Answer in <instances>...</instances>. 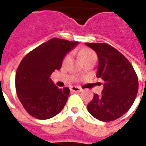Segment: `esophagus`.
Returning a JSON list of instances; mask_svg holds the SVG:
<instances>
[{"instance_id": "esophagus-1", "label": "esophagus", "mask_w": 146, "mask_h": 146, "mask_svg": "<svg viewBox=\"0 0 146 146\" xmlns=\"http://www.w3.org/2000/svg\"><path fill=\"white\" fill-rule=\"evenodd\" d=\"M70 90L73 92H81V90H82V89L80 88V87L73 86V87H71V88H70Z\"/></svg>"}]
</instances>
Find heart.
I'll return each mask as SVG.
<instances>
[{
    "label": "heart",
    "mask_w": 146,
    "mask_h": 146,
    "mask_svg": "<svg viewBox=\"0 0 146 146\" xmlns=\"http://www.w3.org/2000/svg\"><path fill=\"white\" fill-rule=\"evenodd\" d=\"M78 54H79L80 58H81V60L84 62H86L90 60H96L97 58V55L95 54V52L91 48H84L80 49L78 51ZM70 58V54H66L63 58V60H62V63L66 64L69 61Z\"/></svg>",
    "instance_id": "1"
}]
</instances>
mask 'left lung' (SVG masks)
Segmentation results:
<instances>
[{
	"mask_svg": "<svg viewBox=\"0 0 146 146\" xmlns=\"http://www.w3.org/2000/svg\"><path fill=\"white\" fill-rule=\"evenodd\" d=\"M85 44L98 55L96 76L105 82L101 94H94L88 110L101 121H113L127 113L134 103L138 91V76L127 58L111 45L106 43Z\"/></svg>",
	"mask_w": 146,
	"mask_h": 146,
	"instance_id": "left-lung-1",
	"label": "left lung"
}]
</instances>
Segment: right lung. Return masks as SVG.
<instances>
[{
    "label": "right lung",
    "mask_w": 146,
    "mask_h": 146,
    "mask_svg": "<svg viewBox=\"0 0 146 146\" xmlns=\"http://www.w3.org/2000/svg\"><path fill=\"white\" fill-rule=\"evenodd\" d=\"M53 38L30 51L23 58L15 74L18 98L27 113L39 119H47L63 109L70 88H58L50 78L60 70L64 56L78 44Z\"/></svg>",
    "instance_id": "right-lung-1"
}]
</instances>
